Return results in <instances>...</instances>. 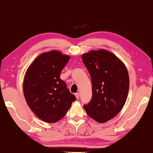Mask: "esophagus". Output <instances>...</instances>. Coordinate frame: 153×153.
<instances>
[{
  "label": "esophagus",
  "instance_id": "obj_1",
  "mask_svg": "<svg viewBox=\"0 0 153 153\" xmlns=\"http://www.w3.org/2000/svg\"><path fill=\"white\" fill-rule=\"evenodd\" d=\"M75 96H76V98L77 99H79V97H80V94H79V93H76V94H75Z\"/></svg>",
  "mask_w": 153,
  "mask_h": 153
}]
</instances>
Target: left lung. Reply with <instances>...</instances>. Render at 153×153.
Instances as JSON below:
<instances>
[{"label": "left lung", "instance_id": "left-lung-1", "mask_svg": "<svg viewBox=\"0 0 153 153\" xmlns=\"http://www.w3.org/2000/svg\"><path fill=\"white\" fill-rule=\"evenodd\" d=\"M91 76L92 97L84 105L86 114L99 123L106 122L119 113L126 102L129 79L126 65L105 49L82 55Z\"/></svg>", "mask_w": 153, "mask_h": 153}]
</instances>
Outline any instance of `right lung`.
<instances>
[{
    "instance_id": "add662e5",
    "label": "right lung",
    "mask_w": 153,
    "mask_h": 153,
    "mask_svg": "<svg viewBox=\"0 0 153 153\" xmlns=\"http://www.w3.org/2000/svg\"><path fill=\"white\" fill-rule=\"evenodd\" d=\"M70 57L57 51L39 55L25 74L23 90L25 99L33 114L48 123L62 119L76 100L60 74Z\"/></svg>"
}]
</instances>
